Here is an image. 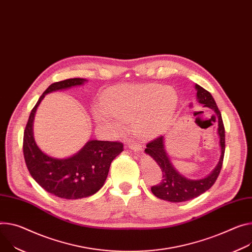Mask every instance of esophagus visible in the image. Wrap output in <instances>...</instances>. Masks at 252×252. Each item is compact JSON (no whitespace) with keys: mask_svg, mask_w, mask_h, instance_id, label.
Here are the masks:
<instances>
[{"mask_svg":"<svg viewBox=\"0 0 252 252\" xmlns=\"http://www.w3.org/2000/svg\"><path fill=\"white\" fill-rule=\"evenodd\" d=\"M127 147H128L130 150H133V151H135V152H138V151H141V150H142V146H141L140 144L129 143V144L127 145Z\"/></svg>","mask_w":252,"mask_h":252,"instance_id":"1","label":"esophagus"}]
</instances>
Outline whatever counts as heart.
<instances>
[{
    "label": "heart",
    "instance_id": "1",
    "mask_svg": "<svg viewBox=\"0 0 252 252\" xmlns=\"http://www.w3.org/2000/svg\"><path fill=\"white\" fill-rule=\"evenodd\" d=\"M175 90L161 84L128 85L112 91L103 106L95 107L94 118L100 126L118 128L121 122H133V127L144 138L161 133L168 126L177 106Z\"/></svg>",
    "mask_w": 252,
    "mask_h": 252
}]
</instances>
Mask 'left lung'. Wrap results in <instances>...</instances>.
<instances>
[{
  "label": "left lung",
  "mask_w": 252,
  "mask_h": 252,
  "mask_svg": "<svg viewBox=\"0 0 252 252\" xmlns=\"http://www.w3.org/2000/svg\"><path fill=\"white\" fill-rule=\"evenodd\" d=\"M195 87L197 89L198 101L204 104V106L213 109L218 119V134L220 138L221 156L219 163L213 172L209 176L200 180H191L179 174L171 164L170 158L166 153L163 135L158 136V138L148 143L147 149L145 150L146 154L150 155L157 162L163 174L162 181L158 185H155L151 188L153 194L159 199L174 203L191 200L209 190L216 182L223 164L225 152V128L221 112L218 109V106L209 91L204 89L198 84H196Z\"/></svg>",
  "instance_id": "left-lung-1"
}]
</instances>
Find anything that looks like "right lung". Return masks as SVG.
Returning a JSON list of instances; mask_svg holds the SVG:
<instances>
[{"label": "right lung", "instance_id": "add662e5", "mask_svg": "<svg viewBox=\"0 0 252 252\" xmlns=\"http://www.w3.org/2000/svg\"><path fill=\"white\" fill-rule=\"evenodd\" d=\"M83 78H70L52 83L40 96L33 107L24 130L23 153L32 178L50 194L56 197L76 200L95 194L104 184L113 158L124 151L120 142L93 140L74 156L55 158L44 154L33 136V121L41 100L53 91L81 85Z\"/></svg>", "mask_w": 252, "mask_h": 252}]
</instances>
